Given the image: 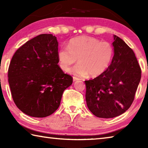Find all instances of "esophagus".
<instances>
[{"label":"esophagus","mask_w":148,"mask_h":148,"mask_svg":"<svg viewBox=\"0 0 148 148\" xmlns=\"http://www.w3.org/2000/svg\"><path fill=\"white\" fill-rule=\"evenodd\" d=\"M77 80H79V79L77 78V77H73V82H76V81H77Z\"/></svg>","instance_id":"esophagus-1"}]
</instances>
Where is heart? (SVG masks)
<instances>
[{"label":"heart","instance_id":"obj_1","mask_svg":"<svg viewBox=\"0 0 148 148\" xmlns=\"http://www.w3.org/2000/svg\"><path fill=\"white\" fill-rule=\"evenodd\" d=\"M113 56L111 44L87 36L71 39L68 47H61L57 52L58 64L64 71H68L77 59L78 63L69 72L80 77L101 76L109 67Z\"/></svg>","mask_w":148,"mask_h":148}]
</instances>
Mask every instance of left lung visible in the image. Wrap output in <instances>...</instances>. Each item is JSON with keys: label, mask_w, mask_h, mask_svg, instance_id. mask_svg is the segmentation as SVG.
I'll use <instances>...</instances> for the list:
<instances>
[{"label": "left lung", "mask_w": 148, "mask_h": 148, "mask_svg": "<svg viewBox=\"0 0 148 148\" xmlns=\"http://www.w3.org/2000/svg\"><path fill=\"white\" fill-rule=\"evenodd\" d=\"M114 57L101 76L85 81L86 99L95 116L112 118L131 106L141 79V69L134 51L119 37L114 35Z\"/></svg>", "instance_id": "1"}]
</instances>
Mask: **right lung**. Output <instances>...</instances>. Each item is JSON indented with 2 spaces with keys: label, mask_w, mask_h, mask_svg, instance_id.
I'll list each match as a JSON object with an SVG mask.
<instances>
[{
  "label": "right lung",
  "mask_w": 148,
  "mask_h": 148,
  "mask_svg": "<svg viewBox=\"0 0 148 148\" xmlns=\"http://www.w3.org/2000/svg\"><path fill=\"white\" fill-rule=\"evenodd\" d=\"M57 52V37L42 34L20 47L11 60L8 76L12 98L29 116L53 114L64 91L72 84V77L59 66Z\"/></svg>",
  "instance_id": "1"
}]
</instances>
